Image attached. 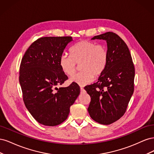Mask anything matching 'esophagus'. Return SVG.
<instances>
[{
    "instance_id": "esophagus-1",
    "label": "esophagus",
    "mask_w": 154,
    "mask_h": 154,
    "mask_svg": "<svg viewBox=\"0 0 154 154\" xmlns=\"http://www.w3.org/2000/svg\"><path fill=\"white\" fill-rule=\"evenodd\" d=\"M80 91H81V92H82V93L85 92V90H84V88H83V87H81V88H80Z\"/></svg>"
}]
</instances>
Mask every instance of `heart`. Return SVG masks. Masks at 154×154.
Segmentation results:
<instances>
[{
	"label": "heart",
	"instance_id": "obj_1",
	"mask_svg": "<svg viewBox=\"0 0 154 154\" xmlns=\"http://www.w3.org/2000/svg\"><path fill=\"white\" fill-rule=\"evenodd\" d=\"M71 56L62 54L59 65L67 76H72L76 71V63L82 71L70 78L71 83L83 87L92 83L94 76H98L105 70L109 61V53L103 45H96L88 40H82L70 49Z\"/></svg>",
	"mask_w": 154,
	"mask_h": 154
}]
</instances>
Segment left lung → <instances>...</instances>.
<instances>
[{"label":"left lung","instance_id":"left-lung-1","mask_svg":"<svg viewBox=\"0 0 154 154\" xmlns=\"http://www.w3.org/2000/svg\"><path fill=\"white\" fill-rule=\"evenodd\" d=\"M95 39L106 42L109 61L97 82L84 88L91 98L87 110L95 122L110 125L127 110L134 93L135 69L127 44L118 35L107 32Z\"/></svg>","mask_w":154,"mask_h":154}]
</instances>
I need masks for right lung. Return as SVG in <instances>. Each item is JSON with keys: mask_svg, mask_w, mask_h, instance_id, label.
<instances>
[{"mask_svg": "<svg viewBox=\"0 0 154 154\" xmlns=\"http://www.w3.org/2000/svg\"><path fill=\"white\" fill-rule=\"evenodd\" d=\"M71 41V36L42 37L29 46L22 59L19 82L23 100L42 125L54 127L63 122L80 93V87L74 83L57 88L68 79L59 59Z\"/></svg>", "mask_w": 154, "mask_h": 154, "instance_id": "1", "label": "right lung"}]
</instances>
